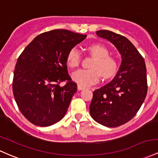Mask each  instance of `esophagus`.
Instances as JSON below:
<instances>
[{
	"instance_id": "1",
	"label": "esophagus",
	"mask_w": 158,
	"mask_h": 158,
	"mask_svg": "<svg viewBox=\"0 0 158 158\" xmlns=\"http://www.w3.org/2000/svg\"><path fill=\"white\" fill-rule=\"evenodd\" d=\"M77 88H78V90H79V91H81V90L85 89V88L83 87V86H82V85H78Z\"/></svg>"
}]
</instances>
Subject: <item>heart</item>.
<instances>
[{
  "instance_id": "b5f03b06",
  "label": "heart",
  "mask_w": 158,
  "mask_h": 158,
  "mask_svg": "<svg viewBox=\"0 0 158 158\" xmlns=\"http://www.w3.org/2000/svg\"><path fill=\"white\" fill-rule=\"evenodd\" d=\"M88 52L94 57L91 70L80 69L72 73L74 82L83 87L92 85L100 80V76L104 79L112 77L117 72L118 63L115 57L109 55V50L100 44L88 46ZM80 62V53L76 47L72 48L67 56V64L70 67H77Z\"/></svg>"
}]
</instances>
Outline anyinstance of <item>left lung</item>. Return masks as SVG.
Wrapping results in <instances>:
<instances>
[{
    "mask_svg": "<svg viewBox=\"0 0 158 158\" xmlns=\"http://www.w3.org/2000/svg\"><path fill=\"white\" fill-rule=\"evenodd\" d=\"M96 34L115 46L121 63L114 79L93 92L90 114L102 125L118 127L134 117L145 100L146 67L143 56L127 38L107 30Z\"/></svg>",
    "mask_w": 158,
    "mask_h": 158,
    "instance_id": "1",
    "label": "left lung"
}]
</instances>
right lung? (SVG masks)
<instances>
[{
    "instance_id": "right-lung-1",
    "label": "right lung",
    "mask_w": 158,
    "mask_h": 158,
    "mask_svg": "<svg viewBox=\"0 0 158 158\" xmlns=\"http://www.w3.org/2000/svg\"><path fill=\"white\" fill-rule=\"evenodd\" d=\"M86 37L64 29L47 31L34 38L19 57L13 95L22 115L32 124L48 127L65 115L77 91L67 72V54ZM64 81L67 84L60 86Z\"/></svg>"
}]
</instances>
